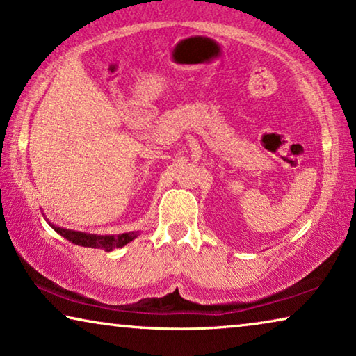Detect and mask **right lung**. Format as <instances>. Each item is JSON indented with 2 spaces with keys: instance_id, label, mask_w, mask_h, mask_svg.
<instances>
[{
  "instance_id": "1",
  "label": "right lung",
  "mask_w": 356,
  "mask_h": 356,
  "mask_svg": "<svg viewBox=\"0 0 356 356\" xmlns=\"http://www.w3.org/2000/svg\"><path fill=\"white\" fill-rule=\"evenodd\" d=\"M51 228H53L56 233L63 236L67 241L74 242L76 245L81 247H91V249H102L106 252H111L114 249H120V247L127 245L128 242L138 238V231H131V233H123L117 236H97V234H90L83 233V231H74V229H65L60 228V226H56L48 220Z\"/></svg>"
}]
</instances>
